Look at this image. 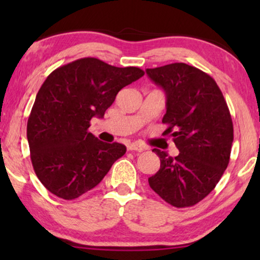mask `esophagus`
<instances>
[{"label":"esophagus","instance_id":"34e87169","mask_svg":"<svg viewBox=\"0 0 260 260\" xmlns=\"http://www.w3.org/2000/svg\"><path fill=\"white\" fill-rule=\"evenodd\" d=\"M127 150L143 151V150H145V147L140 143H130V144H127Z\"/></svg>","mask_w":260,"mask_h":260}]
</instances>
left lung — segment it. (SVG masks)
Segmentation results:
<instances>
[{
    "label": "left lung",
    "mask_w": 260,
    "mask_h": 260,
    "mask_svg": "<svg viewBox=\"0 0 260 260\" xmlns=\"http://www.w3.org/2000/svg\"><path fill=\"white\" fill-rule=\"evenodd\" d=\"M166 93L163 135L173 137L180 154L154 149L161 161L149 186L174 207L197 205L214 189L230 162L233 123L215 80L183 62L145 70Z\"/></svg>",
    "instance_id": "left-lung-1"
}]
</instances>
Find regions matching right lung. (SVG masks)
Masks as SVG:
<instances>
[{
  "instance_id": "obj_1",
  "label": "right lung",
  "mask_w": 260,
  "mask_h": 260,
  "mask_svg": "<svg viewBox=\"0 0 260 260\" xmlns=\"http://www.w3.org/2000/svg\"><path fill=\"white\" fill-rule=\"evenodd\" d=\"M138 67H116L95 58L78 59L53 71L41 85L27 123L34 172L47 190L73 200L94 188L125 145L104 143L87 129L118 92L140 79Z\"/></svg>"
}]
</instances>
